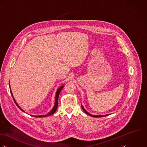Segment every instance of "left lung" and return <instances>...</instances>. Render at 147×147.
Segmentation results:
<instances>
[{"label": "left lung", "instance_id": "obj_1", "mask_svg": "<svg viewBox=\"0 0 147 147\" xmlns=\"http://www.w3.org/2000/svg\"><path fill=\"white\" fill-rule=\"evenodd\" d=\"M81 107H82V110H83V111H84V113H86V114H88V115H90V116H91V117H106V116H107V115H110V114H106V115H92V114H90V113H88V112L84 109V107H83V106L81 105Z\"/></svg>", "mask_w": 147, "mask_h": 147}]
</instances>
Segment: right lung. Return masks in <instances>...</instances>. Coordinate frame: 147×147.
<instances>
[{"label": "right lung", "instance_id": "add662e5", "mask_svg": "<svg viewBox=\"0 0 147 147\" xmlns=\"http://www.w3.org/2000/svg\"><path fill=\"white\" fill-rule=\"evenodd\" d=\"M9 88H10V91H11V95H12V98H13V100H14V102H15V104L16 105V106L18 107V108L21 110V111H22L23 112H24V113H25V111L19 106V105L17 103V102H16V100L15 99V98H13V95H12V91H11V88H10V85H9ZM64 87V86L63 85H62V86H61V87H59L58 89H57V90L56 91V96H55V105H54V106H53V107L52 108V109L48 113H47V114H45V115H38V116H36V115H31L30 116H32V117H49V116H50V115H52V114H53L56 111V110H57V107H58V100H59V92H60V91H61V90L62 89V88Z\"/></svg>", "mask_w": 147, "mask_h": 147}]
</instances>
